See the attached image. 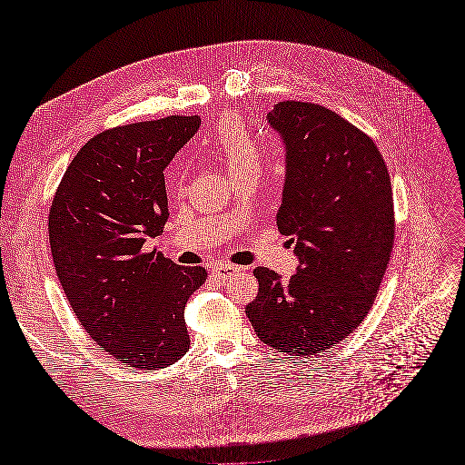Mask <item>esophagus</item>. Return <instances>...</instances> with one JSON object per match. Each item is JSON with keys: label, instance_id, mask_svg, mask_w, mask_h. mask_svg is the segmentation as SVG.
Masks as SVG:
<instances>
[{"label": "esophagus", "instance_id": "esophagus-1", "mask_svg": "<svg viewBox=\"0 0 465 465\" xmlns=\"http://www.w3.org/2000/svg\"><path fill=\"white\" fill-rule=\"evenodd\" d=\"M213 273L219 275L221 279H231V277H236L238 273H241V267L231 265V263H217L213 267Z\"/></svg>", "mask_w": 465, "mask_h": 465}]
</instances>
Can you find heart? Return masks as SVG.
I'll use <instances>...</instances> for the list:
<instances>
[{
  "label": "heart",
  "mask_w": 465,
  "mask_h": 465,
  "mask_svg": "<svg viewBox=\"0 0 465 465\" xmlns=\"http://www.w3.org/2000/svg\"><path fill=\"white\" fill-rule=\"evenodd\" d=\"M209 149L224 164L231 178L250 171L260 173L262 149L242 122L232 118L224 120L217 128Z\"/></svg>",
  "instance_id": "1"
}]
</instances>
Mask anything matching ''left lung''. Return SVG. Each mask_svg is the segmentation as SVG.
I'll return each instance as SVG.
<instances>
[{"instance_id": "left-lung-1", "label": "left lung", "mask_w": 465, "mask_h": 465, "mask_svg": "<svg viewBox=\"0 0 465 465\" xmlns=\"http://www.w3.org/2000/svg\"><path fill=\"white\" fill-rule=\"evenodd\" d=\"M267 120L287 149L277 229L294 236L301 265L291 279L254 270L260 292L246 316L265 345L311 357L372 308L396 234L390 174L372 139L326 106L283 101Z\"/></svg>"}]
</instances>
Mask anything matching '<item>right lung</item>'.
<instances>
[{"label": "right lung", "instance_id": "1", "mask_svg": "<svg viewBox=\"0 0 465 465\" xmlns=\"http://www.w3.org/2000/svg\"><path fill=\"white\" fill-rule=\"evenodd\" d=\"M198 116H166L104 130L69 163L54 193L48 232L65 297L91 340L139 371L190 349L184 308L207 279L147 238L168 219L163 171L198 132Z\"/></svg>", "mask_w": 465, "mask_h": 465}]
</instances>
